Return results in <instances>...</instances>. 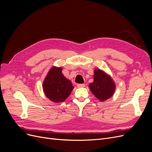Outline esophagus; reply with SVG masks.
Here are the masks:
<instances>
[{"label": "esophagus", "mask_w": 152, "mask_h": 152, "mask_svg": "<svg viewBox=\"0 0 152 152\" xmlns=\"http://www.w3.org/2000/svg\"><path fill=\"white\" fill-rule=\"evenodd\" d=\"M86 86V85L84 84H77V87L79 88H81V87H84Z\"/></svg>", "instance_id": "esophagus-1"}]
</instances>
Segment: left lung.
<instances>
[{"label": "left lung", "instance_id": "8db88e82", "mask_svg": "<svg viewBox=\"0 0 152 152\" xmlns=\"http://www.w3.org/2000/svg\"><path fill=\"white\" fill-rule=\"evenodd\" d=\"M89 89L101 102H104L114 94L116 86L112 77L100 69L94 71V81L89 85Z\"/></svg>", "mask_w": 152, "mask_h": 152}]
</instances>
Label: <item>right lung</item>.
Masks as SVG:
<instances>
[{"mask_svg": "<svg viewBox=\"0 0 152 152\" xmlns=\"http://www.w3.org/2000/svg\"><path fill=\"white\" fill-rule=\"evenodd\" d=\"M45 96L54 103L63 102L71 94L74 87L62 73V67L53 66L43 82Z\"/></svg>", "mask_w": 152, "mask_h": 152, "instance_id": "add662e5", "label": "right lung"}]
</instances>
